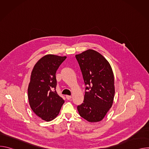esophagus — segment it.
<instances>
[{
  "mask_svg": "<svg viewBox=\"0 0 149 149\" xmlns=\"http://www.w3.org/2000/svg\"><path fill=\"white\" fill-rule=\"evenodd\" d=\"M66 98L67 100H70V99H71L72 97L71 95H66Z\"/></svg>",
  "mask_w": 149,
  "mask_h": 149,
  "instance_id": "obj_1",
  "label": "esophagus"
}]
</instances>
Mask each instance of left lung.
<instances>
[{
  "label": "left lung",
  "mask_w": 149,
  "mask_h": 149,
  "mask_svg": "<svg viewBox=\"0 0 149 149\" xmlns=\"http://www.w3.org/2000/svg\"><path fill=\"white\" fill-rule=\"evenodd\" d=\"M75 57L86 86L84 101L77 106L79 114L91 123L100 121L113 103L115 88L112 68L107 59L93 49Z\"/></svg>",
  "instance_id": "1"
}]
</instances>
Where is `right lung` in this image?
Returning <instances> with one entry per match:
<instances>
[{
  "instance_id": "right-lung-1",
  "label": "right lung",
  "mask_w": 149,
  "mask_h": 149,
  "mask_svg": "<svg viewBox=\"0 0 149 149\" xmlns=\"http://www.w3.org/2000/svg\"><path fill=\"white\" fill-rule=\"evenodd\" d=\"M67 56L48 54L35 65L28 88L29 105L32 111L46 121L58 115L64 100L56 91V72Z\"/></svg>"
}]
</instances>
